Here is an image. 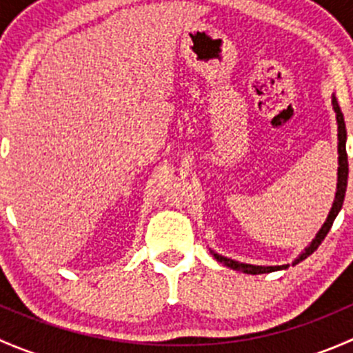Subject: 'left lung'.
I'll return each instance as SVG.
<instances>
[{
    "instance_id": "left-lung-1",
    "label": "left lung",
    "mask_w": 353,
    "mask_h": 353,
    "mask_svg": "<svg viewBox=\"0 0 353 353\" xmlns=\"http://www.w3.org/2000/svg\"><path fill=\"white\" fill-rule=\"evenodd\" d=\"M333 109L336 112V123H338V184H336V194H334V201L333 206L330 210V215L326 219V222L323 223V227L319 229V232L316 234V237L312 239V243L305 248V251L295 259L292 265H297L301 263L302 259L307 258L309 254L316 251L319 248V244L325 241L326 234L330 232L331 225H333L334 219H336L338 212L341 210V205H343V199H345V191H347V181H348V159H347V148H345V143H347V130H345V121H343V114H341L340 105H338L336 99L333 95ZM213 256H215L216 261L223 263L225 266L229 268L237 270V272H243V273H249V275H259V273H272L276 272V270H285L288 268V265H282V266H256V265H248V263H239L236 259H230L225 258L222 254H216V252L210 251Z\"/></svg>"
}]
</instances>
